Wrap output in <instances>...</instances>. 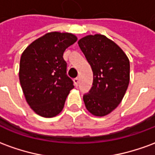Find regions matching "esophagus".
Instances as JSON below:
<instances>
[{
    "mask_svg": "<svg viewBox=\"0 0 155 155\" xmlns=\"http://www.w3.org/2000/svg\"><path fill=\"white\" fill-rule=\"evenodd\" d=\"M74 83L75 86H78V84H79V78H74Z\"/></svg>",
    "mask_w": 155,
    "mask_h": 155,
    "instance_id": "1",
    "label": "esophagus"
}]
</instances>
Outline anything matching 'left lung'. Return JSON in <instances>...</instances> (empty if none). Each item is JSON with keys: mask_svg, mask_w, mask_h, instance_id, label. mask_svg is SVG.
I'll list each match as a JSON object with an SVG mask.
<instances>
[{"mask_svg": "<svg viewBox=\"0 0 155 155\" xmlns=\"http://www.w3.org/2000/svg\"><path fill=\"white\" fill-rule=\"evenodd\" d=\"M79 46L93 71V86L84 94L85 107L95 116L110 114L120 104L130 83V61L105 35H86Z\"/></svg>", "mask_w": 155, "mask_h": 155, "instance_id": "1", "label": "left lung"}]
</instances>
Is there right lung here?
Listing matches in <instances>:
<instances>
[{
  "instance_id": "add662e5",
  "label": "right lung",
  "mask_w": 155,
  "mask_h": 155,
  "mask_svg": "<svg viewBox=\"0 0 155 155\" xmlns=\"http://www.w3.org/2000/svg\"><path fill=\"white\" fill-rule=\"evenodd\" d=\"M76 41L71 33L50 32L33 41L22 53L20 83L26 102L41 116L51 118L60 114L74 88L66 74L63 54Z\"/></svg>"
}]
</instances>
